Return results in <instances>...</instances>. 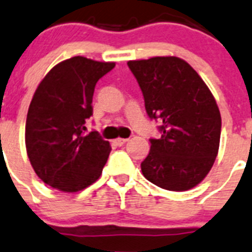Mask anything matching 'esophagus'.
<instances>
[{"mask_svg": "<svg viewBox=\"0 0 252 252\" xmlns=\"http://www.w3.org/2000/svg\"><path fill=\"white\" fill-rule=\"evenodd\" d=\"M127 141V139H122V137H117V139H115L113 140V144H115L116 147H122L125 143Z\"/></svg>", "mask_w": 252, "mask_h": 252, "instance_id": "1", "label": "esophagus"}]
</instances>
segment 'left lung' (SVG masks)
Segmentation results:
<instances>
[{
  "label": "left lung",
  "instance_id": "8db88e82",
  "mask_svg": "<svg viewBox=\"0 0 252 252\" xmlns=\"http://www.w3.org/2000/svg\"><path fill=\"white\" fill-rule=\"evenodd\" d=\"M152 120L162 136L150 139L141 163L144 177L169 191H186L203 181L217 158L222 120L209 88L178 57L128 61Z\"/></svg>",
  "mask_w": 252,
  "mask_h": 252
}]
</instances>
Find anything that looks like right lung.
<instances>
[{
  "mask_svg": "<svg viewBox=\"0 0 252 252\" xmlns=\"http://www.w3.org/2000/svg\"><path fill=\"white\" fill-rule=\"evenodd\" d=\"M115 62L76 56L56 64L40 81L30 102L25 145L36 176L51 188L76 192L102 175L111 147L98 131L87 134L93 94Z\"/></svg>",
  "mask_w": 252,
  "mask_h": 252,
  "instance_id": "obj_1",
  "label": "right lung"
}]
</instances>
